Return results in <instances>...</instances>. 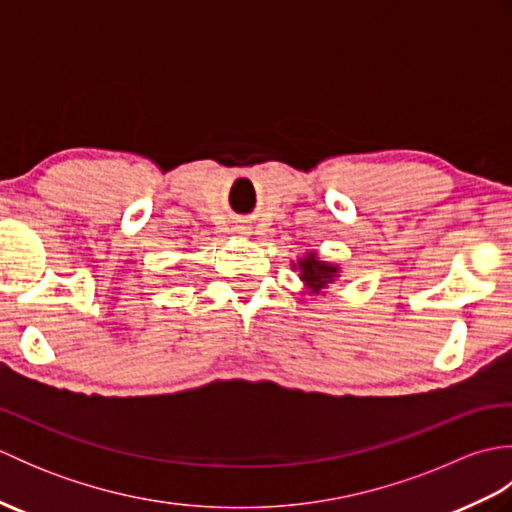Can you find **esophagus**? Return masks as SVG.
<instances>
[{
	"label": "esophagus",
	"mask_w": 512,
	"mask_h": 512,
	"mask_svg": "<svg viewBox=\"0 0 512 512\" xmlns=\"http://www.w3.org/2000/svg\"><path fill=\"white\" fill-rule=\"evenodd\" d=\"M239 233L246 235V233H248V226H239Z\"/></svg>",
	"instance_id": "obj_1"
}]
</instances>
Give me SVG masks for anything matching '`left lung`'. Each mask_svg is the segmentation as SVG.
<instances>
[{
	"label": "left lung",
	"instance_id": "8db88e82",
	"mask_svg": "<svg viewBox=\"0 0 512 512\" xmlns=\"http://www.w3.org/2000/svg\"><path fill=\"white\" fill-rule=\"evenodd\" d=\"M295 268H299V277L310 292H321L325 286H330L332 281L339 277V266L323 262L314 250L303 255Z\"/></svg>",
	"mask_w": 512,
	"mask_h": 512
}]
</instances>
